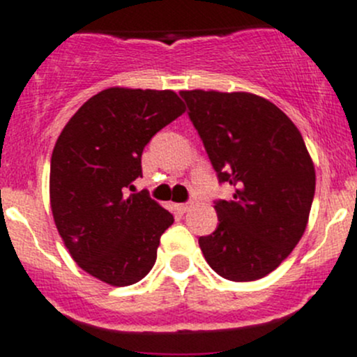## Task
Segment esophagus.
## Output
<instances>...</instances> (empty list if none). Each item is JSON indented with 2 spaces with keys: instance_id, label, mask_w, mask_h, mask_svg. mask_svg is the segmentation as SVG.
Listing matches in <instances>:
<instances>
[{
  "instance_id": "obj_1",
  "label": "esophagus",
  "mask_w": 357,
  "mask_h": 357,
  "mask_svg": "<svg viewBox=\"0 0 357 357\" xmlns=\"http://www.w3.org/2000/svg\"><path fill=\"white\" fill-rule=\"evenodd\" d=\"M192 207H193L192 202H190V204H178V205H176V208H178V211L181 212V214H185V212L192 211Z\"/></svg>"
}]
</instances>
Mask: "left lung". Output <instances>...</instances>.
I'll return each mask as SVG.
<instances>
[{"instance_id": "1", "label": "left lung", "mask_w": 357, "mask_h": 357, "mask_svg": "<svg viewBox=\"0 0 357 357\" xmlns=\"http://www.w3.org/2000/svg\"><path fill=\"white\" fill-rule=\"evenodd\" d=\"M231 200L215 202L219 225L200 236L205 261L231 282L275 271L305 231L316 172L297 126L275 103L247 91H181Z\"/></svg>"}]
</instances>
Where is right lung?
Wrapping results in <instances>:
<instances>
[{"instance_id": "right-lung-1", "label": "right lung", "mask_w": 357, "mask_h": 357, "mask_svg": "<svg viewBox=\"0 0 357 357\" xmlns=\"http://www.w3.org/2000/svg\"><path fill=\"white\" fill-rule=\"evenodd\" d=\"M171 89L115 86L91 96L60 132L50 165V204L68 254L88 275L128 287L153 268L174 218L146 193L142 153L162 128L185 114Z\"/></svg>"}]
</instances>
